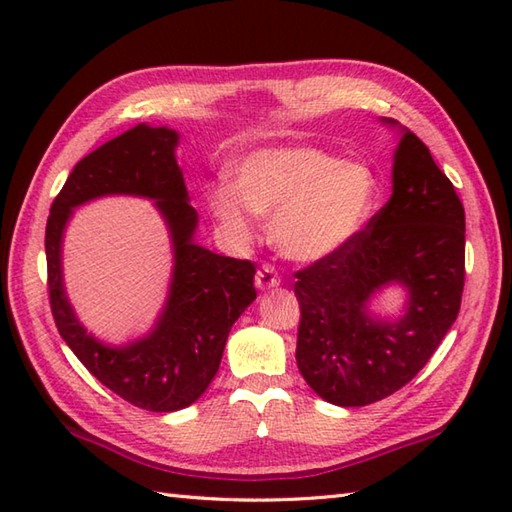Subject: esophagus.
Here are the masks:
<instances>
[{
	"mask_svg": "<svg viewBox=\"0 0 512 512\" xmlns=\"http://www.w3.org/2000/svg\"><path fill=\"white\" fill-rule=\"evenodd\" d=\"M255 284H257V288H259V290L277 288V286L281 284V277H279V273H277V268H275V266H270V264L259 266L257 275H255Z\"/></svg>",
	"mask_w": 512,
	"mask_h": 512,
	"instance_id": "obj_1",
	"label": "esophagus"
}]
</instances>
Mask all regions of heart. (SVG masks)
<instances>
[{
    "label": "heart",
    "mask_w": 512,
    "mask_h": 512,
    "mask_svg": "<svg viewBox=\"0 0 512 512\" xmlns=\"http://www.w3.org/2000/svg\"><path fill=\"white\" fill-rule=\"evenodd\" d=\"M378 200V180L358 162L317 147L259 149L235 165V184L209 189V209L237 242L253 233L255 211L273 215L284 255L323 259L363 231Z\"/></svg>",
    "instance_id": "1"
}]
</instances>
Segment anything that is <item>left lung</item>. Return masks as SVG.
I'll return each mask as SVG.
<instances>
[{
  "label": "left lung",
  "mask_w": 512,
  "mask_h": 512,
  "mask_svg": "<svg viewBox=\"0 0 512 512\" xmlns=\"http://www.w3.org/2000/svg\"><path fill=\"white\" fill-rule=\"evenodd\" d=\"M391 178L394 193L361 233L295 273L299 372L339 407H363L405 387L460 312L464 206L458 193L409 129ZM394 280L410 290L406 317L374 322L366 301Z\"/></svg>",
  "instance_id": "obj_1"
}]
</instances>
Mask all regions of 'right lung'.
Listing matches in <instances>:
<instances>
[{"instance_id": "1", "label": "right lung", "mask_w": 512, "mask_h": 512, "mask_svg": "<svg viewBox=\"0 0 512 512\" xmlns=\"http://www.w3.org/2000/svg\"><path fill=\"white\" fill-rule=\"evenodd\" d=\"M178 134L138 125L85 156L50 206L46 224L48 295L57 330L88 372L138 409L167 413L198 400L217 374L233 323L255 301V264L193 244L198 213L187 198L173 149ZM107 192L157 200L168 220L177 266L155 332L125 348H107L75 321L60 281V235L74 205Z\"/></svg>"}]
</instances>
